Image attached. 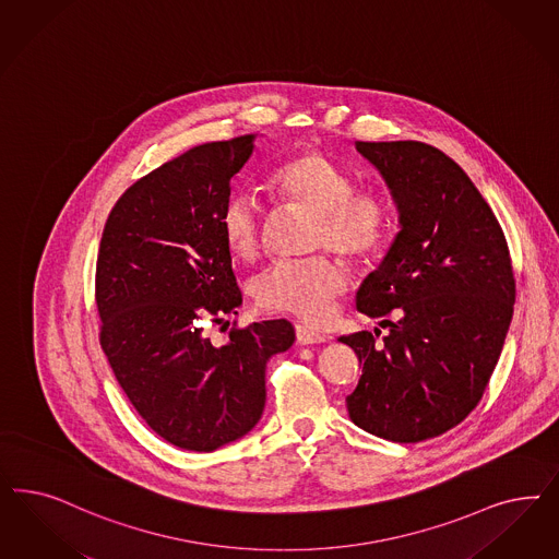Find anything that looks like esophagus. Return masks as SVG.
Segmentation results:
<instances>
[{"label": "esophagus", "instance_id": "1", "mask_svg": "<svg viewBox=\"0 0 559 559\" xmlns=\"http://www.w3.org/2000/svg\"><path fill=\"white\" fill-rule=\"evenodd\" d=\"M296 342L302 343V345H314V343L326 342V337L308 329L305 324H296Z\"/></svg>", "mask_w": 559, "mask_h": 559}]
</instances>
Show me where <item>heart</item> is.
I'll return each mask as SVG.
<instances>
[{
    "label": "heart",
    "mask_w": 559,
    "mask_h": 559,
    "mask_svg": "<svg viewBox=\"0 0 559 559\" xmlns=\"http://www.w3.org/2000/svg\"><path fill=\"white\" fill-rule=\"evenodd\" d=\"M273 198L314 214L310 249H331L349 261L374 257L395 224V205L379 189L356 187L354 175L331 156L307 150L270 175ZM219 230L238 259H254L265 236V210L251 193L238 191L219 212ZM349 284L342 261L317 254L298 263H277L254 282L259 307L289 312L307 323L331 319L335 300Z\"/></svg>",
    "instance_id": "obj_1"
}]
</instances>
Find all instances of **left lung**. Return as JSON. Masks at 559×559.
<instances>
[{
  "instance_id": "left-lung-1",
  "label": "left lung",
  "mask_w": 559,
  "mask_h": 559,
  "mask_svg": "<svg viewBox=\"0 0 559 559\" xmlns=\"http://www.w3.org/2000/svg\"><path fill=\"white\" fill-rule=\"evenodd\" d=\"M386 180L401 230L356 307L395 314L389 335L342 337L361 366L352 421L384 440L449 432L481 401L502 354L516 284L502 226L465 170L421 142H356ZM379 337V329L374 331Z\"/></svg>"
}]
</instances>
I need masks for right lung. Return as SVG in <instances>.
<instances>
[{"mask_svg":"<svg viewBox=\"0 0 559 559\" xmlns=\"http://www.w3.org/2000/svg\"><path fill=\"white\" fill-rule=\"evenodd\" d=\"M254 140L195 145L135 180L100 238V345L135 412L185 451H216L251 432L267 360L294 343L286 319L233 326L224 345L203 331L242 305L219 212Z\"/></svg>","mask_w":559,"mask_h":559,"instance_id":"1","label":"right lung"}]
</instances>
